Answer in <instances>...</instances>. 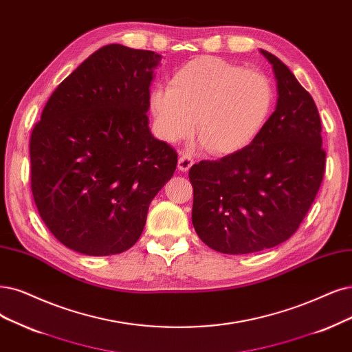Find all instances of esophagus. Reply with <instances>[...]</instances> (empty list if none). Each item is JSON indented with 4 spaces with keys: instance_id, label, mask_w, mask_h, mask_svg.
Instances as JSON below:
<instances>
[{
    "instance_id": "1",
    "label": "esophagus",
    "mask_w": 352,
    "mask_h": 352,
    "mask_svg": "<svg viewBox=\"0 0 352 352\" xmlns=\"http://www.w3.org/2000/svg\"><path fill=\"white\" fill-rule=\"evenodd\" d=\"M192 164H194V160L191 158V155L184 153V152L179 155V158H178V169H179V171L187 173L188 169L192 166Z\"/></svg>"
}]
</instances>
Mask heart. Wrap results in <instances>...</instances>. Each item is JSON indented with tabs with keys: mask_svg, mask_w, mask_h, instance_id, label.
Here are the masks:
<instances>
[{
	"mask_svg": "<svg viewBox=\"0 0 352 352\" xmlns=\"http://www.w3.org/2000/svg\"><path fill=\"white\" fill-rule=\"evenodd\" d=\"M276 106L270 78L214 56L178 68L168 87L151 91L156 133L174 143L187 138L196 119L197 136L213 153H235L263 133Z\"/></svg>",
	"mask_w": 352,
	"mask_h": 352,
	"instance_id": "obj_1",
	"label": "heart"
}]
</instances>
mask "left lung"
<instances>
[{
	"label": "left lung",
	"mask_w": 352,
	"mask_h": 352,
	"mask_svg": "<svg viewBox=\"0 0 352 352\" xmlns=\"http://www.w3.org/2000/svg\"><path fill=\"white\" fill-rule=\"evenodd\" d=\"M276 111L250 146L190 169L191 220L199 238L223 254H251L287 241L315 201L327 164L316 104L272 54Z\"/></svg>",
	"instance_id": "obj_1"
}]
</instances>
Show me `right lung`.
Instances as JSON below:
<instances>
[{
    "instance_id": "1",
    "label": "right lung",
    "mask_w": 352,
    "mask_h": 352,
    "mask_svg": "<svg viewBox=\"0 0 352 352\" xmlns=\"http://www.w3.org/2000/svg\"><path fill=\"white\" fill-rule=\"evenodd\" d=\"M161 56L107 45L58 85L30 136L32 192L47 229L93 256L127 251L177 152L149 130V87Z\"/></svg>"
}]
</instances>
